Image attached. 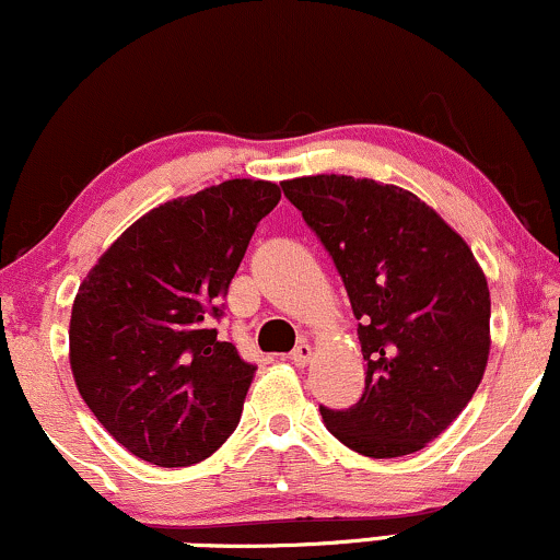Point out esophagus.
<instances>
[{"label": "esophagus", "mask_w": 560, "mask_h": 560, "mask_svg": "<svg viewBox=\"0 0 560 560\" xmlns=\"http://www.w3.org/2000/svg\"><path fill=\"white\" fill-rule=\"evenodd\" d=\"M312 357H314V351H312V346L306 343V340H304V343L295 346L291 351V361L295 366H306L308 361H312Z\"/></svg>", "instance_id": "1"}]
</instances>
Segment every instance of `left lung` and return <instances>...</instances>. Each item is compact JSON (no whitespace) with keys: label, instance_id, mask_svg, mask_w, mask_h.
Masks as SVG:
<instances>
[{"label":"left lung","instance_id":"1","mask_svg":"<svg viewBox=\"0 0 560 560\" xmlns=\"http://www.w3.org/2000/svg\"><path fill=\"white\" fill-rule=\"evenodd\" d=\"M332 256L366 361L351 409L319 406L351 451L396 458L432 443L482 383L490 291L462 235L398 186L351 175L280 183Z\"/></svg>","mask_w":560,"mask_h":560}]
</instances>
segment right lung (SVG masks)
I'll list each match as a JSON object with an SVG mask.
<instances>
[{"instance_id":"add662e5","label":"right lung","mask_w":560,"mask_h":560,"mask_svg":"<svg viewBox=\"0 0 560 560\" xmlns=\"http://www.w3.org/2000/svg\"><path fill=\"white\" fill-rule=\"evenodd\" d=\"M280 186L235 177L136 220L98 256L70 314L78 393L141 462L190 466L238 427L256 366L212 319Z\"/></svg>"}]
</instances>
